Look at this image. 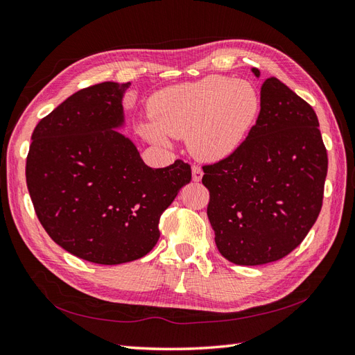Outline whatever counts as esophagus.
<instances>
[{"label":"esophagus","instance_id":"1","mask_svg":"<svg viewBox=\"0 0 355 355\" xmlns=\"http://www.w3.org/2000/svg\"><path fill=\"white\" fill-rule=\"evenodd\" d=\"M201 178H203V171H201L200 167L194 166V167H193V180H194V182H200Z\"/></svg>","mask_w":355,"mask_h":355}]
</instances>
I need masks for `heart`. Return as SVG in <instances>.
I'll return each mask as SVG.
<instances>
[{"instance_id": "b5f03b06", "label": "heart", "mask_w": 355, "mask_h": 355, "mask_svg": "<svg viewBox=\"0 0 355 355\" xmlns=\"http://www.w3.org/2000/svg\"><path fill=\"white\" fill-rule=\"evenodd\" d=\"M260 107L252 83L212 74L155 92L148 103L152 122L140 123L139 131L161 146L168 143L167 136L188 137L196 158L218 162L243 145Z\"/></svg>"}]
</instances>
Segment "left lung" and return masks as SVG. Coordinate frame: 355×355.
I'll return each mask as SVG.
<instances>
[{
    "instance_id": "1",
    "label": "left lung",
    "mask_w": 355,
    "mask_h": 355,
    "mask_svg": "<svg viewBox=\"0 0 355 355\" xmlns=\"http://www.w3.org/2000/svg\"><path fill=\"white\" fill-rule=\"evenodd\" d=\"M255 78L260 70L252 69ZM261 109L232 157L203 167L207 218L224 258L239 266L277 261L317 221L327 150L313 109L279 79L261 85Z\"/></svg>"
}]
</instances>
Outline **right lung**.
<instances>
[{
	"instance_id": "right-lung-1",
	"label": "right lung",
	"mask_w": 355,
	"mask_h": 355,
	"mask_svg": "<svg viewBox=\"0 0 355 355\" xmlns=\"http://www.w3.org/2000/svg\"><path fill=\"white\" fill-rule=\"evenodd\" d=\"M130 82H103L70 95L31 136L26 187L38 221L67 252L122 264L152 251L159 216L191 180V167L143 162L125 125Z\"/></svg>"
}]
</instances>
